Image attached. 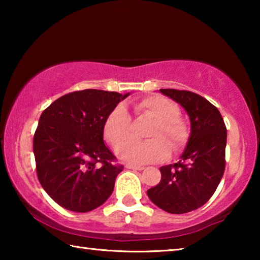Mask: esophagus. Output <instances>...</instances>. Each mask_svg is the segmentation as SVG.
<instances>
[{
  "instance_id": "obj_1",
  "label": "esophagus",
  "mask_w": 260,
  "mask_h": 260,
  "mask_svg": "<svg viewBox=\"0 0 260 260\" xmlns=\"http://www.w3.org/2000/svg\"><path fill=\"white\" fill-rule=\"evenodd\" d=\"M126 169H129V170H138V171H142L144 167L143 166H138V165H132V164H127L126 165Z\"/></svg>"
}]
</instances>
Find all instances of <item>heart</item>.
Wrapping results in <instances>:
<instances>
[{
  "label": "heart",
  "mask_w": 260,
  "mask_h": 260,
  "mask_svg": "<svg viewBox=\"0 0 260 260\" xmlns=\"http://www.w3.org/2000/svg\"><path fill=\"white\" fill-rule=\"evenodd\" d=\"M134 110L141 116L153 119L147 133V141H128L117 149L121 160L129 164H148L161 160L169 156L170 147L179 150L186 144L189 128L180 118L179 108L172 101L162 96H150L134 104ZM131 117L122 105H118L105 118L103 124L104 139L113 148L129 138Z\"/></svg>",
  "instance_id": "obj_1"
}]
</instances>
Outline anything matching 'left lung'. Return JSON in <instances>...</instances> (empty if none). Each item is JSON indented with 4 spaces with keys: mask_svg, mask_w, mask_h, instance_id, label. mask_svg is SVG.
Masks as SVG:
<instances>
[{
    "mask_svg": "<svg viewBox=\"0 0 260 260\" xmlns=\"http://www.w3.org/2000/svg\"><path fill=\"white\" fill-rule=\"evenodd\" d=\"M159 90L186 110L190 136L180 160L161 166L160 182L147 193L166 212L187 213L211 199L225 172L226 125L219 110L201 95L188 90Z\"/></svg>",
    "mask_w": 260,
    "mask_h": 260,
    "instance_id": "obj_1",
    "label": "left lung"
}]
</instances>
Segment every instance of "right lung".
<instances>
[{
  "label": "right lung",
  "mask_w": 260,
  "mask_h": 260,
  "mask_svg": "<svg viewBox=\"0 0 260 260\" xmlns=\"http://www.w3.org/2000/svg\"><path fill=\"white\" fill-rule=\"evenodd\" d=\"M129 94L85 89L61 96L42 112L33 139L42 188L61 208L89 212L111 195L124 166L103 141L105 118Z\"/></svg>",
  "instance_id": "1"
}]
</instances>
